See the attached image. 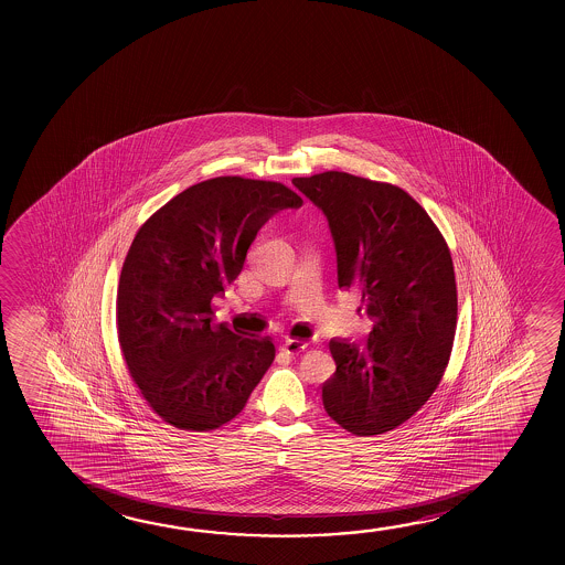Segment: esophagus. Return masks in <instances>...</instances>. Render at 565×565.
I'll list each match as a JSON object with an SVG mask.
<instances>
[{
	"label": "esophagus",
	"instance_id": "1",
	"mask_svg": "<svg viewBox=\"0 0 565 565\" xmlns=\"http://www.w3.org/2000/svg\"><path fill=\"white\" fill-rule=\"evenodd\" d=\"M281 351L286 352V354H291V356H296V354H301V352L307 351V342L289 339V341L284 342Z\"/></svg>",
	"mask_w": 565,
	"mask_h": 565
}]
</instances>
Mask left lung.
I'll list each match as a JSON object with an SVG mask.
<instances>
[{
    "mask_svg": "<svg viewBox=\"0 0 565 565\" xmlns=\"http://www.w3.org/2000/svg\"><path fill=\"white\" fill-rule=\"evenodd\" d=\"M294 185L323 211L341 289H356L372 324L366 347L329 342L337 372L323 406L359 437L402 426L444 379L457 327L454 259L424 206L396 185L324 171Z\"/></svg>",
    "mask_w": 565,
    "mask_h": 565,
    "instance_id": "left-lung-1",
    "label": "left lung"
}]
</instances>
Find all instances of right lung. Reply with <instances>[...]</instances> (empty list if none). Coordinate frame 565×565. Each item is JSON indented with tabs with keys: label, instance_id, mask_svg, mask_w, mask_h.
Instances as JSON below:
<instances>
[{
	"label": "right lung",
	"instance_id": "right-lung-1",
	"mask_svg": "<svg viewBox=\"0 0 565 565\" xmlns=\"http://www.w3.org/2000/svg\"><path fill=\"white\" fill-rule=\"evenodd\" d=\"M301 196L276 181L214 177L173 196L141 224L121 266V354L166 424L213 431L238 416L276 359L274 342L211 327L259 228Z\"/></svg>",
	"mask_w": 565,
	"mask_h": 565
}]
</instances>
